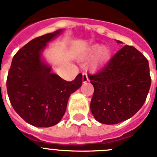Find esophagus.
I'll use <instances>...</instances> for the list:
<instances>
[{
    "mask_svg": "<svg viewBox=\"0 0 157 157\" xmlns=\"http://www.w3.org/2000/svg\"><path fill=\"white\" fill-rule=\"evenodd\" d=\"M89 81L88 76H87V74L86 73H83L82 74V81H83V83H86L87 81Z\"/></svg>",
    "mask_w": 157,
    "mask_h": 157,
    "instance_id": "esophagus-1",
    "label": "esophagus"
}]
</instances>
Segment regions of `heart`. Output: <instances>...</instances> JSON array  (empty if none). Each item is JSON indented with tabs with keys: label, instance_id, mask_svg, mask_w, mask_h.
Returning a JSON list of instances; mask_svg holds the SVG:
<instances>
[{
	"label": "heart",
	"instance_id": "heart-1",
	"mask_svg": "<svg viewBox=\"0 0 157 157\" xmlns=\"http://www.w3.org/2000/svg\"><path fill=\"white\" fill-rule=\"evenodd\" d=\"M91 57H94L91 63V67L92 68L97 69L109 60L111 57V50L109 48L105 46L103 47L99 45H94L88 50V52L84 54L82 59H87Z\"/></svg>",
	"mask_w": 157,
	"mask_h": 157
}]
</instances>
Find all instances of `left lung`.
<instances>
[{"mask_svg":"<svg viewBox=\"0 0 157 157\" xmlns=\"http://www.w3.org/2000/svg\"><path fill=\"white\" fill-rule=\"evenodd\" d=\"M88 76L94 88L90 111L98 122L106 124H118L137 113L151 82L147 59L127 45L99 72Z\"/></svg>","mask_w":157,"mask_h":157,"instance_id":"left-lung-1","label":"left lung"}]
</instances>
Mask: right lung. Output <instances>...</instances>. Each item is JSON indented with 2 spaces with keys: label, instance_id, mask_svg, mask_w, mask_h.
Returning a JSON list of instances; mask_svg holds the SVG:
<instances>
[{
  "label": "right lung",
  "instance_id": "add662e5",
  "mask_svg": "<svg viewBox=\"0 0 157 157\" xmlns=\"http://www.w3.org/2000/svg\"><path fill=\"white\" fill-rule=\"evenodd\" d=\"M57 30L33 39L13 56L6 87L12 107L28 124L50 127L58 124L66 112L71 94L82 84V74L67 81L41 59L47 43L59 35Z\"/></svg>",
  "mask_w": 157,
  "mask_h": 157
}]
</instances>
